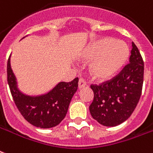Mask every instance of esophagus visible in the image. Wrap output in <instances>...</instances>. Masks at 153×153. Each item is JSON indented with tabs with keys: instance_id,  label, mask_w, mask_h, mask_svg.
<instances>
[{
	"instance_id": "obj_1",
	"label": "esophagus",
	"mask_w": 153,
	"mask_h": 153,
	"mask_svg": "<svg viewBox=\"0 0 153 153\" xmlns=\"http://www.w3.org/2000/svg\"><path fill=\"white\" fill-rule=\"evenodd\" d=\"M87 85V82L85 81L83 79H80L79 81V89H81L82 87H84L85 86Z\"/></svg>"
}]
</instances>
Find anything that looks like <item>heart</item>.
Returning a JSON list of instances; mask_svg holds the SVG:
<instances>
[{"mask_svg":"<svg viewBox=\"0 0 153 153\" xmlns=\"http://www.w3.org/2000/svg\"><path fill=\"white\" fill-rule=\"evenodd\" d=\"M128 45L121 41L105 38L92 43L85 51L84 58L93 59L90 72L97 80H108L117 74L128 59Z\"/></svg>","mask_w":153,"mask_h":153,"instance_id":"obj_1","label":"heart"}]
</instances>
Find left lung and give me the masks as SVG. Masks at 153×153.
Wrapping results in <instances>:
<instances>
[{
  "instance_id": "8db88e82",
  "label": "left lung",
  "mask_w": 153,
  "mask_h": 153,
  "mask_svg": "<svg viewBox=\"0 0 153 153\" xmlns=\"http://www.w3.org/2000/svg\"><path fill=\"white\" fill-rule=\"evenodd\" d=\"M144 61L132 42L129 63L115 77L100 85H91L94 100L91 115L100 124L114 127L127 120L138 104L144 82Z\"/></svg>"
}]
</instances>
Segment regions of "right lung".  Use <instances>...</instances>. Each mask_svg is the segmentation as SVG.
<instances>
[{"instance_id":"obj_1","label":"right lung","mask_w":153,"mask_h":153,"mask_svg":"<svg viewBox=\"0 0 153 153\" xmlns=\"http://www.w3.org/2000/svg\"><path fill=\"white\" fill-rule=\"evenodd\" d=\"M10 56L7 63V80L13 101L22 116L40 128H51L59 124L65 118L71 100L78 89L79 79L75 78L70 82H61L45 95H25L17 87Z\"/></svg>"}]
</instances>
